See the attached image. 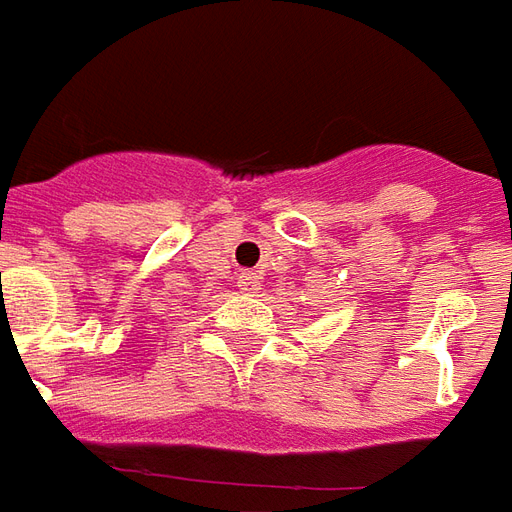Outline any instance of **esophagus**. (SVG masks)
<instances>
[{
	"label": "esophagus",
	"instance_id": "34e87169",
	"mask_svg": "<svg viewBox=\"0 0 512 512\" xmlns=\"http://www.w3.org/2000/svg\"><path fill=\"white\" fill-rule=\"evenodd\" d=\"M237 286L242 292H256L259 289V278H256V273H239Z\"/></svg>",
	"mask_w": 512,
	"mask_h": 512
}]
</instances>
